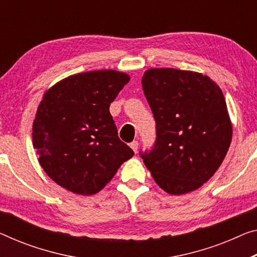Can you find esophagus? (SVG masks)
<instances>
[{"label":"esophagus","mask_w":257,"mask_h":257,"mask_svg":"<svg viewBox=\"0 0 257 257\" xmlns=\"http://www.w3.org/2000/svg\"><path fill=\"white\" fill-rule=\"evenodd\" d=\"M138 146H139V144H138V141H132L131 144H130V147L132 148V151L134 153L138 152Z\"/></svg>","instance_id":"1"}]
</instances>
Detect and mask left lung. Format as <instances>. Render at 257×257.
<instances>
[{
  "label": "left lung",
  "instance_id": "obj_1",
  "mask_svg": "<svg viewBox=\"0 0 257 257\" xmlns=\"http://www.w3.org/2000/svg\"><path fill=\"white\" fill-rule=\"evenodd\" d=\"M142 89L156 121V142L141 159L156 184L171 195L200 188L220 167L232 140L222 89L206 74L149 69Z\"/></svg>",
  "mask_w": 257,
  "mask_h": 257
}]
</instances>
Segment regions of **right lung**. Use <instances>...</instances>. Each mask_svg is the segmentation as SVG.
<instances>
[{
    "label": "right lung",
    "instance_id": "obj_1",
    "mask_svg": "<svg viewBox=\"0 0 257 257\" xmlns=\"http://www.w3.org/2000/svg\"><path fill=\"white\" fill-rule=\"evenodd\" d=\"M130 81L115 70L82 72L46 90L32 126L39 163L79 195L100 192L134 153L118 138L110 103Z\"/></svg>",
    "mask_w": 257,
    "mask_h": 257
}]
</instances>
